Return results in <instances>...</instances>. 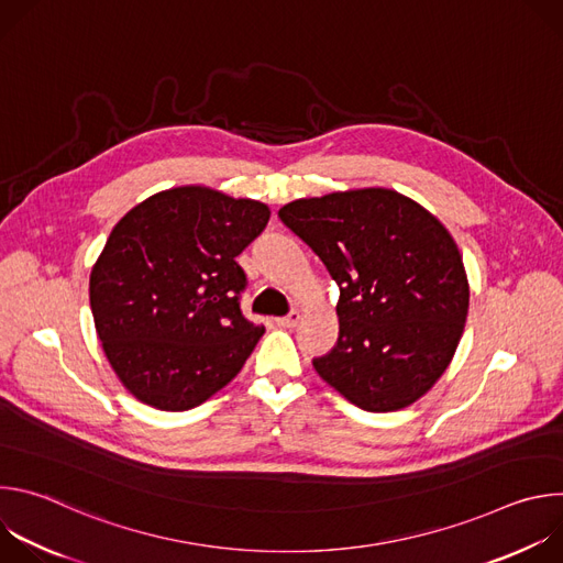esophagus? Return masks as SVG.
Instances as JSON below:
<instances>
[{"instance_id":"obj_1","label":"esophagus","mask_w":563,"mask_h":563,"mask_svg":"<svg viewBox=\"0 0 563 563\" xmlns=\"http://www.w3.org/2000/svg\"><path fill=\"white\" fill-rule=\"evenodd\" d=\"M298 320H300V311H289L287 316H283V318H276V323L280 325V328H296L298 325Z\"/></svg>"}]
</instances>
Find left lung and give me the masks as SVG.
I'll list each match as a JSON object with an SVG mask.
<instances>
[{
  "label": "left lung",
  "instance_id": "8db88e82",
  "mask_svg": "<svg viewBox=\"0 0 563 563\" xmlns=\"http://www.w3.org/2000/svg\"><path fill=\"white\" fill-rule=\"evenodd\" d=\"M278 216L341 289L339 341L313 358L318 376L367 412L412 406L448 369L467 318L450 231L383 187L300 198Z\"/></svg>",
  "mask_w": 563,
  "mask_h": 563
}]
</instances>
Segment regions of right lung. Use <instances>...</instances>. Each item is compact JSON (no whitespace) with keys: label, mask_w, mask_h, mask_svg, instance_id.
<instances>
[{"label":"right lung","mask_w":563,"mask_h":563,"mask_svg":"<svg viewBox=\"0 0 563 563\" xmlns=\"http://www.w3.org/2000/svg\"><path fill=\"white\" fill-rule=\"evenodd\" d=\"M269 207L209 187H176L135 205L93 265L89 298L102 350L142 404L183 412L222 389L265 334L240 311L235 263Z\"/></svg>","instance_id":"obj_1"}]
</instances>
